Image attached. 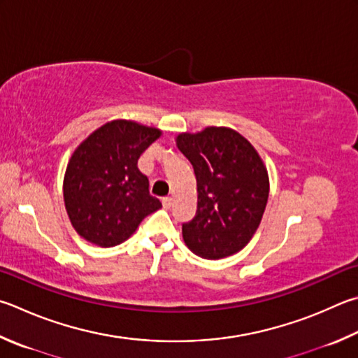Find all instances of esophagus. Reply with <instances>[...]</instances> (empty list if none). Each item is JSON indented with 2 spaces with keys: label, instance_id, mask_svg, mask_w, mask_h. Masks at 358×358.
Segmentation results:
<instances>
[{
  "label": "esophagus",
  "instance_id": "obj_1",
  "mask_svg": "<svg viewBox=\"0 0 358 358\" xmlns=\"http://www.w3.org/2000/svg\"><path fill=\"white\" fill-rule=\"evenodd\" d=\"M162 205H164V208H171L172 206V197L162 199Z\"/></svg>",
  "mask_w": 358,
  "mask_h": 358
}]
</instances>
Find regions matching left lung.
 I'll return each mask as SVG.
<instances>
[{
	"instance_id": "8db88e82",
	"label": "left lung",
	"mask_w": 358,
	"mask_h": 358,
	"mask_svg": "<svg viewBox=\"0 0 358 358\" xmlns=\"http://www.w3.org/2000/svg\"><path fill=\"white\" fill-rule=\"evenodd\" d=\"M180 152L197 180V211L183 224V239L206 259L244 249L262 222L269 197V177L249 141L231 128L208 127L177 136Z\"/></svg>"
}]
</instances>
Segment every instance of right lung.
I'll use <instances>...</instances> for the list:
<instances>
[{
  "label": "right lung",
  "mask_w": 358,
  "mask_h": 358,
  "mask_svg": "<svg viewBox=\"0 0 358 358\" xmlns=\"http://www.w3.org/2000/svg\"><path fill=\"white\" fill-rule=\"evenodd\" d=\"M161 136L158 128L113 120L78 145L64 177V201L78 235L114 247L133 235L142 219L161 208L150 196L138 159Z\"/></svg>",
  "instance_id": "right-lung-1"
}]
</instances>
